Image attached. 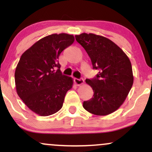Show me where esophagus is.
Listing matches in <instances>:
<instances>
[{
  "instance_id": "obj_1",
  "label": "esophagus",
  "mask_w": 152,
  "mask_h": 152,
  "mask_svg": "<svg viewBox=\"0 0 152 152\" xmlns=\"http://www.w3.org/2000/svg\"><path fill=\"white\" fill-rule=\"evenodd\" d=\"M83 82H84V81H83V78H74V83L77 86H80V85L83 84Z\"/></svg>"
}]
</instances>
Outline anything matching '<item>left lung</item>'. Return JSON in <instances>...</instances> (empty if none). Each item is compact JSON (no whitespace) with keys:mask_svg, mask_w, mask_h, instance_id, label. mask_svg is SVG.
I'll use <instances>...</instances> for the list:
<instances>
[{"mask_svg":"<svg viewBox=\"0 0 152 152\" xmlns=\"http://www.w3.org/2000/svg\"><path fill=\"white\" fill-rule=\"evenodd\" d=\"M86 50L96 76L86 79L94 91L90 100L83 102L86 111L98 116L114 112L122 105L134 82L132 64L126 53L109 38L83 33L75 36Z\"/></svg>","mask_w":152,"mask_h":152,"instance_id":"left-lung-1","label":"left lung"}]
</instances>
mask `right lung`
I'll use <instances>...</instances> for the list:
<instances>
[{"instance_id": "add662e5", "label": "right lung", "mask_w": 152, "mask_h": 152, "mask_svg": "<svg viewBox=\"0 0 152 152\" xmlns=\"http://www.w3.org/2000/svg\"><path fill=\"white\" fill-rule=\"evenodd\" d=\"M74 40L73 35L67 34L49 35L20 56L15 71L17 94L31 111L40 116L58 111L66 92L72 88V78L61 74L58 59Z\"/></svg>"}]
</instances>
